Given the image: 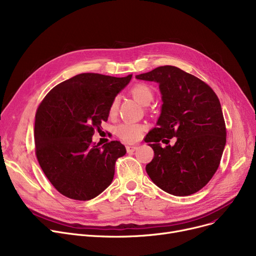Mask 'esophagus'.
I'll list each match as a JSON object with an SVG mask.
<instances>
[{"instance_id": "1", "label": "esophagus", "mask_w": 256, "mask_h": 256, "mask_svg": "<svg viewBox=\"0 0 256 256\" xmlns=\"http://www.w3.org/2000/svg\"><path fill=\"white\" fill-rule=\"evenodd\" d=\"M126 148L128 152H134L138 150V145H126Z\"/></svg>"}]
</instances>
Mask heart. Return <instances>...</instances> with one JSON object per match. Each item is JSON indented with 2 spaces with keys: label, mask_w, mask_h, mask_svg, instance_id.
<instances>
[{
  "label": "heart",
  "mask_w": 256,
  "mask_h": 256,
  "mask_svg": "<svg viewBox=\"0 0 256 256\" xmlns=\"http://www.w3.org/2000/svg\"><path fill=\"white\" fill-rule=\"evenodd\" d=\"M132 96L135 98L140 104L147 106L154 100V91L152 89L146 84H137L130 89ZM119 104V98H114L109 106V114L112 116L116 113ZM143 132V126L135 122H124L116 128V134L120 139L126 142L132 143L137 141Z\"/></svg>",
  "instance_id": "obj_1"
}]
</instances>
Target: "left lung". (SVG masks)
<instances>
[{
  "mask_svg": "<svg viewBox=\"0 0 256 256\" xmlns=\"http://www.w3.org/2000/svg\"><path fill=\"white\" fill-rule=\"evenodd\" d=\"M136 78L158 83L163 100L158 126L144 139L154 152L147 174L174 196L198 192L216 173L226 144L217 94L204 80L171 65ZM173 136L178 138L173 146H160V140L168 144Z\"/></svg>",
  "mask_w": 256,
  "mask_h": 256,
  "instance_id": "8db88e82",
  "label": "left lung"
}]
</instances>
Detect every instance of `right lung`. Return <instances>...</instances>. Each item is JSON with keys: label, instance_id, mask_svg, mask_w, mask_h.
I'll use <instances>...</instances> for the list:
<instances>
[{"label": "right lung", "instance_id": "obj_1", "mask_svg": "<svg viewBox=\"0 0 256 256\" xmlns=\"http://www.w3.org/2000/svg\"><path fill=\"white\" fill-rule=\"evenodd\" d=\"M132 74L116 78L80 74L54 87L37 108L35 154L46 176L62 195L90 200L109 186L124 145L92 142L94 132L108 120L113 98Z\"/></svg>", "mask_w": 256, "mask_h": 256}]
</instances>
